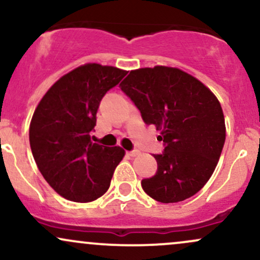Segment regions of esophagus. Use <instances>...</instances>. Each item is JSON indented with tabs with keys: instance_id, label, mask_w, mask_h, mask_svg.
Listing matches in <instances>:
<instances>
[{
	"instance_id": "esophagus-1",
	"label": "esophagus",
	"mask_w": 260,
	"mask_h": 260,
	"mask_svg": "<svg viewBox=\"0 0 260 260\" xmlns=\"http://www.w3.org/2000/svg\"><path fill=\"white\" fill-rule=\"evenodd\" d=\"M127 154L129 155V156H137V155L140 154L139 150H137V149H134V150H131V151H127Z\"/></svg>"
}]
</instances>
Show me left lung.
Segmentation results:
<instances>
[{
    "label": "left lung",
    "mask_w": 260,
    "mask_h": 260,
    "mask_svg": "<svg viewBox=\"0 0 260 260\" xmlns=\"http://www.w3.org/2000/svg\"><path fill=\"white\" fill-rule=\"evenodd\" d=\"M120 88L144 123L160 131L165 147L154 155L156 174L142 180L144 192L160 203L194 196L213 175L225 144L219 100L190 74L164 66L131 71Z\"/></svg>",
    "instance_id": "8db88e82"
}]
</instances>
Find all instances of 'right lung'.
<instances>
[{"instance_id":"right-lung-1","label":"right lung","mask_w":260,"mask_h":260,"mask_svg":"<svg viewBox=\"0 0 260 260\" xmlns=\"http://www.w3.org/2000/svg\"><path fill=\"white\" fill-rule=\"evenodd\" d=\"M126 74L111 66H80L49 89L32 115V156L47 183L66 199L92 202L109 189L124 150L91 142L90 134L100 101Z\"/></svg>"}]
</instances>
